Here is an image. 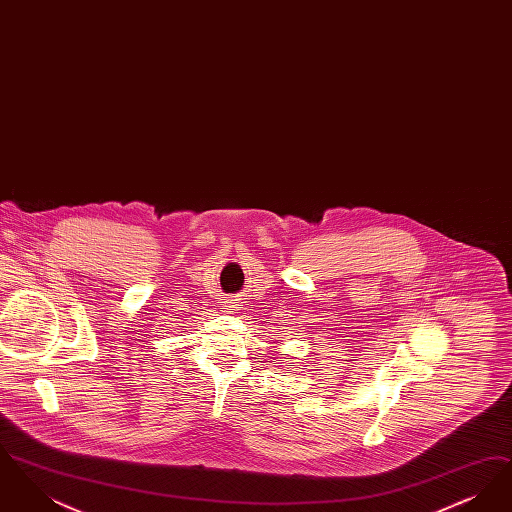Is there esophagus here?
I'll list each match as a JSON object with an SVG mask.
<instances>
[{
    "label": "esophagus",
    "mask_w": 512,
    "mask_h": 512,
    "mask_svg": "<svg viewBox=\"0 0 512 512\" xmlns=\"http://www.w3.org/2000/svg\"><path fill=\"white\" fill-rule=\"evenodd\" d=\"M224 307H226V309H228V311H234V309H236V307H238V305H236V301H234V299H228V301H226V303H224Z\"/></svg>",
    "instance_id": "obj_1"
}]
</instances>
